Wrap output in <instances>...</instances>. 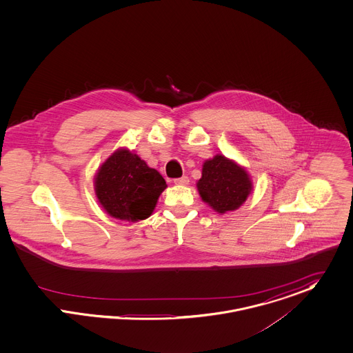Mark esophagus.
<instances>
[{
    "label": "esophagus",
    "instance_id": "obj_1",
    "mask_svg": "<svg viewBox=\"0 0 353 353\" xmlns=\"http://www.w3.org/2000/svg\"><path fill=\"white\" fill-rule=\"evenodd\" d=\"M188 183H190V179H188V176H183V177L174 179V184H179V185H187Z\"/></svg>",
    "mask_w": 353,
    "mask_h": 353
}]
</instances>
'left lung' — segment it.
I'll list each match as a JSON object with an SVG mask.
<instances>
[{
	"mask_svg": "<svg viewBox=\"0 0 353 353\" xmlns=\"http://www.w3.org/2000/svg\"><path fill=\"white\" fill-rule=\"evenodd\" d=\"M197 191L210 207L225 214L234 211L252 191V181L243 168L225 156H215L203 165Z\"/></svg>",
	"mask_w": 353,
	"mask_h": 353,
	"instance_id": "left-lung-1",
	"label": "left lung"
}]
</instances>
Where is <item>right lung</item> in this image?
<instances>
[{
    "label": "right lung",
    "mask_w": 353,
    "mask_h": 353,
    "mask_svg": "<svg viewBox=\"0 0 353 353\" xmlns=\"http://www.w3.org/2000/svg\"><path fill=\"white\" fill-rule=\"evenodd\" d=\"M166 188L156 169L125 149H119L99 169L94 191L100 204L114 218L138 222L149 218Z\"/></svg>",
    "instance_id": "right-lung-1"
}]
</instances>
